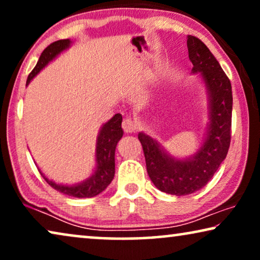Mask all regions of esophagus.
I'll return each mask as SVG.
<instances>
[{
  "mask_svg": "<svg viewBox=\"0 0 260 260\" xmlns=\"http://www.w3.org/2000/svg\"><path fill=\"white\" fill-rule=\"evenodd\" d=\"M136 126H137L136 123H135L131 118H129V117H126V118L123 119L122 127H123L124 133H126V134L135 133V131H136Z\"/></svg>",
  "mask_w": 260,
  "mask_h": 260,
  "instance_id": "1",
  "label": "esophagus"
}]
</instances>
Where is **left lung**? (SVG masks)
I'll list each match as a JSON object with an SVG mask.
<instances>
[{
	"mask_svg": "<svg viewBox=\"0 0 260 260\" xmlns=\"http://www.w3.org/2000/svg\"><path fill=\"white\" fill-rule=\"evenodd\" d=\"M187 47L193 72H201L209 97L211 120L205 143L191 158L175 159L150 136L138 134L150 180L161 191L176 197L194 193L208 183L226 158L232 126L233 98L229 77L200 39L188 35Z\"/></svg>",
	"mask_w": 260,
	"mask_h": 260,
	"instance_id": "obj_1",
	"label": "left lung"
}]
</instances>
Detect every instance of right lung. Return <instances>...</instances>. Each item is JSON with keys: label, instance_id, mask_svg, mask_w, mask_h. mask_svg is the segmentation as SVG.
<instances>
[{"label": "right lung", "instance_id": "right-lung-1", "mask_svg": "<svg viewBox=\"0 0 260 260\" xmlns=\"http://www.w3.org/2000/svg\"><path fill=\"white\" fill-rule=\"evenodd\" d=\"M71 41L69 39H65V40L54 41L47 46L44 49V52L41 53L37 66L34 67L29 76H28L27 85L60 52L69 47ZM122 119V115L116 113L108 123L103 125L101 133L98 135L97 148H95L97 169L94 170L90 179L84 181L83 183L76 184V186H62V184H58L46 179L44 174L39 170L46 182L52 188H54L55 190L60 191V193L70 195V197L73 198H93L99 193H102L111 183L113 176H115V150L117 143L123 136Z\"/></svg>", "mask_w": 260, "mask_h": 260}]
</instances>
